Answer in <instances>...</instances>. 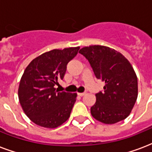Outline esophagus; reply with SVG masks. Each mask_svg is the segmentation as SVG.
I'll return each mask as SVG.
<instances>
[{"label": "esophagus", "mask_w": 152, "mask_h": 152, "mask_svg": "<svg viewBox=\"0 0 152 152\" xmlns=\"http://www.w3.org/2000/svg\"><path fill=\"white\" fill-rule=\"evenodd\" d=\"M77 94L79 96H80V97H82V96H84L86 94V93H77Z\"/></svg>", "instance_id": "34e87169"}]
</instances>
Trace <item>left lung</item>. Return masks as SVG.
Masks as SVG:
<instances>
[{
	"instance_id": "left-lung-1",
	"label": "left lung",
	"mask_w": 152,
	"mask_h": 152,
	"mask_svg": "<svg viewBox=\"0 0 152 152\" xmlns=\"http://www.w3.org/2000/svg\"><path fill=\"white\" fill-rule=\"evenodd\" d=\"M79 53L88 59L96 78L105 81L103 92L95 94L90 109L93 117L107 124L127 118L137 98V78L129 60L103 45L84 47Z\"/></svg>"
}]
</instances>
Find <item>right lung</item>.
Instances as JSON below:
<instances>
[{
  "mask_svg": "<svg viewBox=\"0 0 152 152\" xmlns=\"http://www.w3.org/2000/svg\"><path fill=\"white\" fill-rule=\"evenodd\" d=\"M80 47L53 50L42 53L26 67L18 86V99L27 116L39 126L54 129L68 120L76 94L54 88L63 80L66 65Z\"/></svg>",
  "mask_w": 152,
  "mask_h": 152,
  "instance_id": "obj_1",
  "label": "right lung"
}]
</instances>
